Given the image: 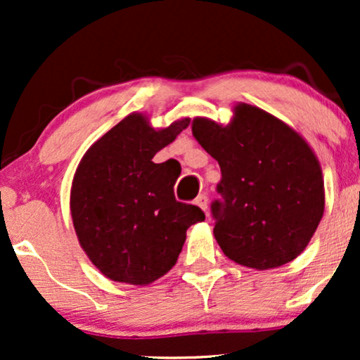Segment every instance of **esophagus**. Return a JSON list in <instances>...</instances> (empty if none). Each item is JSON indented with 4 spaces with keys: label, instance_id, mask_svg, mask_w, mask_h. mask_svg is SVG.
I'll use <instances>...</instances> for the list:
<instances>
[{
    "label": "esophagus",
    "instance_id": "34e87169",
    "mask_svg": "<svg viewBox=\"0 0 360 360\" xmlns=\"http://www.w3.org/2000/svg\"><path fill=\"white\" fill-rule=\"evenodd\" d=\"M196 205L200 206L203 212H206L208 210V198H206V194H200V196L196 198ZM206 214H208V212H206Z\"/></svg>",
    "mask_w": 360,
    "mask_h": 360
}]
</instances>
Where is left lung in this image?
<instances>
[{
  "instance_id": "left-lung-1",
  "label": "left lung",
  "mask_w": 360,
  "mask_h": 360,
  "mask_svg": "<svg viewBox=\"0 0 360 360\" xmlns=\"http://www.w3.org/2000/svg\"><path fill=\"white\" fill-rule=\"evenodd\" d=\"M193 135L218 160L221 200L214 238L233 262L266 271L307 249L325 210L321 167L307 140L257 106L238 103L229 125L193 120Z\"/></svg>"
}]
</instances>
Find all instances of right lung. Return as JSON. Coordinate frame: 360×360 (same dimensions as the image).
<instances>
[{
    "label": "right lung",
    "mask_w": 360,
    "mask_h": 360,
    "mask_svg": "<svg viewBox=\"0 0 360 360\" xmlns=\"http://www.w3.org/2000/svg\"><path fill=\"white\" fill-rule=\"evenodd\" d=\"M189 125L162 130L131 113L88 148L72 179L74 230L91 262L117 283L146 286L177 262L186 230L205 220L194 205L176 200L177 174L154 155Z\"/></svg>",
    "instance_id": "add662e5"
}]
</instances>
